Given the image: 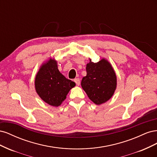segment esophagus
Listing matches in <instances>:
<instances>
[{
    "label": "esophagus",
    "mask_w": 157,
    "mask_h": 157,
    "mask_svg": "<svg viewBox=\"0 0 157 157\" xmlns=\"http://www.w3.org/2000/svg\"><path fill=\"white\" fill-rule=\"evenodd\" d=\"M74 81L76 83V84L77 85V86H79L80 84V78H75L74 79Z\"/></svg>",
    "instance_id": "1"
}]
</instances>
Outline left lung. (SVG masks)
Listing matches in <instances>:
<instances>
[{
	"instance_id": "left-lung-1",
	"label": "left lung",
	"mask_w": 157,
	"mask_h": 157,
	"mask_svg": "<svg viewBox=\"0 0 157 157\" xmlns=\"http://www.w3.org/2000/svg\"><path fill=\"white\" fill-rule=\"evenodd\" d=\"M86 76L81 86L91 101L96 105L105 103L115 93L117 76L112 65L105 59L94 63L90 59L86 65Z\"/></svg>"
}]
</instances>
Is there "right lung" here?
Masks as SVG:
<instances>
[{
  "mask_svg": "<svg viewBox=\"0 0 157 157\" xmlns=\"http://www.w3.org/2000/svg\"><path fill=\"white\" fill-rule=\"evenodd\" d=\"M75 85L59 72L57 61L52 58L41 65L35 80L38 95L46 103L54 107L62 103L69 90Z\"/></svg>",
  "mask_w": 157,
  "mask_h": 157,
  "instance_id": "1",
  "label": "right lung"
}]
</instances>
